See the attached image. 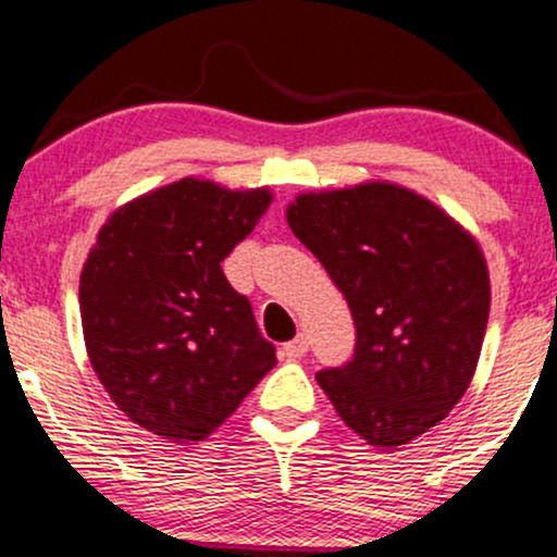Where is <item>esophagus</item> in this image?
Here are the masks:
<instances>
[{
    "mask_svg": "<svg viewBox=\"0 0 557 557\" xmlns=\"http://www.w3.org/2000/svg\"><path fill=\"white\" fill-rule=\"evenodd\" d=\"M307 351H309L307 335H296V338L288 341V344L283 346V357L285 359H301Z\"/></svg>",
    "mask_w": 557,
    "mask_h": 557,
    "instance_id": "esophagus-1",
    "label": "esophagus"
}]
</instances>
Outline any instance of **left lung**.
I'll return each mask as SVG.
<instances>
[{
  "instance_id": "obj_1",
  "label": "left lung",
  "mask_w": 557,
  "mask_h": 557,
  "mask_svg": "<svg viewBox=\"0 0 557 557\" xmlns=\"http://www.w3.org/2000/svg\"><path fill=\"white\" fill-rule=\"evenodd\" d=\"M288 224L357 325L351 362L317 372L341 420L386 449L442 423L473 381L486 333L492 293L475 237L391 182L298 195Z\"/></svg>"
}]
</instances>
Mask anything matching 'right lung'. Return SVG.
Returning a JSON list of instances; mask_svg holds the SVG:
<instances>
[{"mask_svg": "<svg viewBox=\"0 0 557 557\" xmlns=\"http://www.w3.org/2000/svg\"><path fill=\"white\" fill-rule=\"evenodd\" d=\"M272 193L185 176L115 209L78 283L84 344L126 418L171 442H203L277 364L222 261Z\"/></svg>", "mask_w": 557, "mask_h": 557, "instance_id": "add662e5", "label": "right lung"}]
</instances>
